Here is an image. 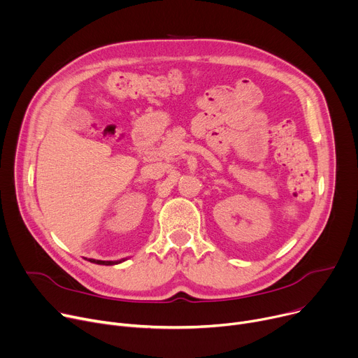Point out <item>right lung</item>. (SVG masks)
Listing matches in <instances>:
<instances>
[{"mask_svg": "<svg viewBox=\"0 0 358 358\" xmlns=\"http://www.w3.org/2000/svg\"><path fill=\"white\" fill-rule=\"evenodd\" d=\"M90 262L94 264H100V265H113V264H119L120 261H96V259H89Z\"/></svg>", "mask_w": 358, "mask_h": 358, "instance_id": "add662e5", "label": "right lung"}]
</instances>
